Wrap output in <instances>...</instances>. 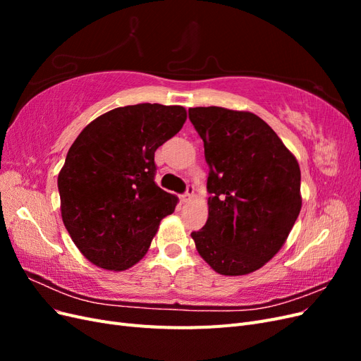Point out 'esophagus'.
<instances>
[{
    "instance_id": "1",
    "label": "esophagus",
    "mask_w": 361,
    "mask_h": 361,
    "mask_svg": "<svg viewBox=\"0 0 361 361\" xmlns=\"http://www.w3.org/2000/svg\"><path fill=\"white\" fill-rule=\"evenodd\" d=\"M192 197H194V187L192 185H188L187 192L182 195V202H190Z\"/></svg>"
}]
</instances>
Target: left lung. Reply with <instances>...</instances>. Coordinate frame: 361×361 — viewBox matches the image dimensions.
<instances>
[{"instance_id":"8db88e82","label":"left lung","mask_w":361,"mask_h":361,"mask_svg":"<svg viewBox=\"0 0 361 361\" xmlns=\"http://www.w3.org/2000/svg\"><path fill=\"white\" fill-rule=\"evenodd\" d=\"M209 166V215L192 232L199 255L221 276H245L274 257L301 211L297 158L250 111L190 108Z\"/></svg>"}]
</instances>
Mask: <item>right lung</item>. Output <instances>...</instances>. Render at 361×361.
Masks as SVG:
<instances>
[{
	"instance_id": "right-lung-1",
	"label": "right lung",
	"mask_w": 361,
	"mask_h": 361,
	"mask_svg": "<svg viewBox=\"0 0 361 361\" xmlns=\"http://www.w3.org/2000/svg\"><path fill=\"white\" fill-rule=\"evenodd\" d=\"M187 120L180 105L118 106L87 125L59 173L64 227L82 256L108 271L145 257L179 199L155 183V152Z\"/></svg>"
}]
</instances>
